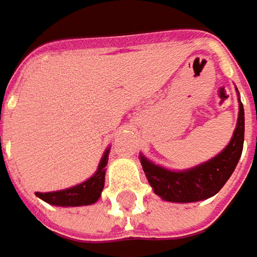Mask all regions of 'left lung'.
I'll return each instance as SVG.
<instances>
[{"label":"left lung","mask_w":257,"mask_h":257,"mask_svg":"<svg viewBox=\"0 0 257 257\" xmlns=\"http://www.w3.org/2000/svg\"><path fill=\"white\" fill-rule=\"evenodd\" d=\"M237 90V88H235ZM238 94V91H237ZM244 143V109L238 97V117L228 145L211 160L185 170H170L140 154L148 183L161 199L188 204L204 201L218 193L233 174Z\"/></svg>","instance_id":"8db88e82"}]
</instances>
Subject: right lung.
Instances as JSON below:
<instances>
[{"mask_svg":"<svg viewBox=\"0 0 257 257\" xmlns=\"http://www.w3.org/2000/svg\"><path fill=\"white\" fill-rule=\"evenodd\" d=\"M109 151L110 147L106 148L103 157L98 163L97 170L90 179L84 180L75 186L55 192H36V196L48 204L55 206H84L97 202L101 196V190L104 188V176H106V166L109 161Z\"/></svg>","mask_w":257,"mask_h":257,"instance_id":"add662e5","label":"right lung"}]
</instances>
